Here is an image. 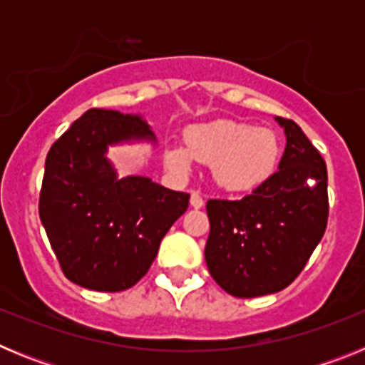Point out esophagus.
<instances>
[{
	"label": "esophagus",
	"mask_w": 365,
	"mask_h": 365,
	"mask_svg": "<svg viewBox=\"0 0 365 365\" xmlns=\"http://www.w3.org/2000/svg\"><path fill=\"white\" fill-rule=\"evenodd\" d=\"M190 205H192L193 208H202V205H205V199H202L201 193L192 192V195H190Z\"/></svg>",
	"instance_id": "obj_1"
}]
</instances>
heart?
Masks as SVG:
<instances>
[{"mask_svg": "<svg viewBox=\"0 0 365 365\" xmlns=\"http://www.w3.org/2000/svg\"><path fill=\"white\" fill-rule=\"evenodd\" d=\"M278 135L247 122L217 118L188 125L185 146L172 144L164 160L177 172H188L193 160L210 164L215 185L227 192H250L276 172L279 163Z\"/></svg>", "mask_w": 365, "mask_h": 365, "instance_id": "b5f03b06", "label": "heart"}]
</instances>
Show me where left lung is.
Wrapping results in <instances>:
<instances>
[{
    "instance_id": "1",
    "label": "left lung",
    "mask_w": 365,
    "mask_h": 365,
    "mask_svg": "<svg viewBox=\"0 0 365 365\" xmlns=\"http://www.w3.org/2000/svg\"><path fill=\"white\" fill-rule=\"evenodd\" d=\"M276 120L287 135L278 172L243 199L206 202V265L215 283L237 298L274 294L291 285L327 227L324 157L294 120Z\"/></svg>"
}]
</instances>
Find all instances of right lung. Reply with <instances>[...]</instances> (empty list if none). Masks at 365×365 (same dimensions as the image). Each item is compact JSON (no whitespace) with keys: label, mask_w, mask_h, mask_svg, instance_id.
Instances as JSON below:
<instances>
[{"label":"right lung","mask_w":365,"mask_h":365,"mask_svg":"<svg viewBox=\"0 0 365 365\" xmlns=\"http://www.w3.org/2000/svg\"><path fill=\"white\" fill-rule=\"evenodd\" d=\"M153 140L138 115L89 109L51 146L40 219L66 278L83 289L118 292L150 270L159 245L188 208L190 193L148 177H124L106 159L108 144Z\"/></svg>","instance_id":"1"}]
</instances>
